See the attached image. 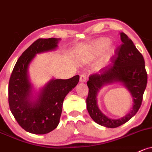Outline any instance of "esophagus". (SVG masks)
<instances>
[{
	"mask_svg": "<svg viewBox=\"0 0 152 152\" xmlns=\"http://www.w3.org/2000/svg\"><path fill=\"white\" fill-rule=\"evenodd\" d=\"M86 80H87V77L85 75H81L80 77V83H86Z\"/></svg>",
	"mask_w": 152,
	"mask_h": 152,
	"instance_id": "34e87169",
	"label": "esophagus"
}]
</instances>
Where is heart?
Segmentation results:
<instances>
[{"instance_id": "heart-1", "label": "heart", "mask_w": 152, "mask_h": 152, "mask_svg": "<svg viewBox=\"0 0 152 152\" xmlns=\"http://www.w3.org/2000/svg\"><path fill=\"white\" fill-rule=\"evenodd\" d=\"M109 40L107 38H102L97 40L93 43V52L94 54H100L102 51L108 46Z\"/></svg>"}]
</instances>
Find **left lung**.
<instances>
[{
  "label": "left lung",
  "instance_id": "obj_1",
  "mask_svg": "<svg viewBox=\"0 0 152 152\" xmlns=\"http://www.w3.org/2000/svg\"><path fill=\"white\" fill-rule=\"evenodd\" d=\"M122 44L115 50L112 64L101 71L100 75L89 77L87 85L88 96L87 109L91 118L99 125L115 128L130 120L139 109L147 84V73L142 54L124 32H120ZM120 83L129 91L133 99V107L129 113L119 119H112L102 113L97 105V96L103 87Z\"/></svg>",
  "mask_w": 152,
  "mask_h": 152
}]
</instances>
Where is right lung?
<instances>
[{"instance_id": "1", "label": "right lung", "mask_w": 152, "mask_h": 152, "mask_svg": "<svg viewBox=\"0 0 152 152\" xmlns=\"http://www.w3.org/2000/svg\"><path fill=\"white\" fill-rule=\"evenodd\" d=\"M60 38L38 39L24 50L14 66L9 83L10 110L26 131L43 135L58 126L63 102L79 82V75L69 79H50L38 92L34 91L29 77L30 63L37 54L55 50Z\"/></svg>"}]
</instances>
